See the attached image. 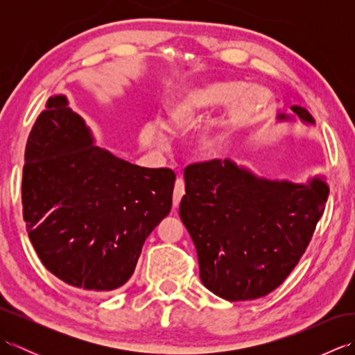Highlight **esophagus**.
I'll return each mask as SVG.
<instances>
[{
    "instance_id": "34e87169",
    "label": "esophagus",
    "mask_w": 355,
    "mask_h": 355,
    "mask_svg": "<svg viewBox=\"0 0 355 355\" xmlns=\"http://www.w3.org/2000/svg\"><path fill=\"white\" fill-rule=\"evenodd\" d=\"M184 195V182L182 177L177 178L175 182V189H173V207H178L180 201H182V197Z\"/></svg>"
}]
</instances>
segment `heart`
I'll return each mask as SVG.
<instances>
[{"label": "heart", "mask_w": 355, "mask_h": 355, "mask_svg": "<svg viewBox=\"0 0 355 355\" xmlns=\"http://www.w3.org/2000/svg\"><path fill=\"white\" fill-rule=\"evenodd\" d=\"M256 96H259L258 89L247 88L245 82L241 80H216L186 87L169 101L168 116L175 125H187L230 101L221 122V130L202 135L198 143L200 154L214 158L223 148L225 131L244 125L262 108L263 101Z\"/></svg>", "instance_id": "b5f03b06"}]
</instances>
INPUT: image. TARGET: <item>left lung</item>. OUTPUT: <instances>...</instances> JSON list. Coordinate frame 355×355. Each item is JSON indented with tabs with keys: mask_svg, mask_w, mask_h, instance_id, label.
I'll return each mask as SVG.
<instances>
[{
	"mask_svg": "<svg viewBox=\"0 0 355 355\" xmlns=\"http://www.w3.org/2000/svg\"><path fill=\"white\" fill-rule=\"evenodd\" d=\"M294 116L314 125L308 110ZM294 117L279 114V122ZM180 218L197 248L202 285L230 302L267 296L302 258L325 210L329 187L258 177L225 158L184 169Z\"/></svg>",
	"mask_w": 355,
	"mask_h": 355,
	"instance_id": "8db88e82",
	"label": "left lung"
}]
</instances>
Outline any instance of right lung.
I'll return each instance as SVG.
<instances>
[{
	"instance_id": "right-lung-1",
	"label": "right lung",
	"mask_w": 355,
	"mask_h": 355,
	"mask_svg": "<svg viewBox=\"0 0 355 355\" xmlns=\"http://www.w3.org/2000/svg\"><path fill=\"white\" fill-rule=\"evenodd\" d=\"M24 162L22 212L45 268L93 293L126 284L149 233L171 212L173 171L140 168L96 146L64 94L36 119Z\"/></svg>"
}]
</instances>
